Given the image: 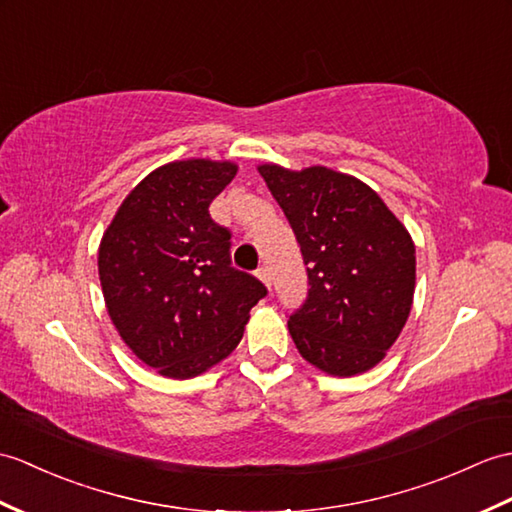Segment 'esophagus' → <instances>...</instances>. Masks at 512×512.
<instances>
[{"label":"esophagus","mask_w":512,"mask_h":512,"mask_svg":"<svg viewBox=\"0 0 512 512\" xmlns=\"http://www.w3.org/2000/svg\"><path fill=\"white\" fill-rule=\"evenodd\" d=\"M255 275H257L259 281H264V285L270 290V281H272V279H270V270H268L266 266H261V268H257Z\"/></svg>","instance_id":"obj_1"}]
</instances>
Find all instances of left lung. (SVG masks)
<instances>
[{
	"instance_id": "1",
	"label": "left lung",
	"mask_w": 512,
	"mask_h": 512,
	"mask_svg": "<svg viewBox=\"0 0 512 512\" xmlns=\"http://www.w3.org/2000/svg\"><path fill=\"white\" fill-rule=\"evenodd\" d=\"M307 266L305 303L288 329L320 371L351 377L384 360L410 316L417 257L406 227L355 176L323 165H259Z\"/></svg>"
}]
</instances>
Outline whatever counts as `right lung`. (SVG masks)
<instances>
[{
    "label": "right lung",
    "instance_id": "add662e5",
    "mask_svg": "<svg viewBox=\"0 0 512 512\" xmlns=\"http://www.w3.org/2000/svg\"><path fill=\"white\" fill-rule=\"evenodd\" d=\"M231 161L187 159L150 172L104 231L98 270L106 310L137 358L189 379L240 344L266 285L231 266V233L209 205Z\"/></svg>",
    "mask_w": 512,
    "mask_h": 512
}]
</instances>
